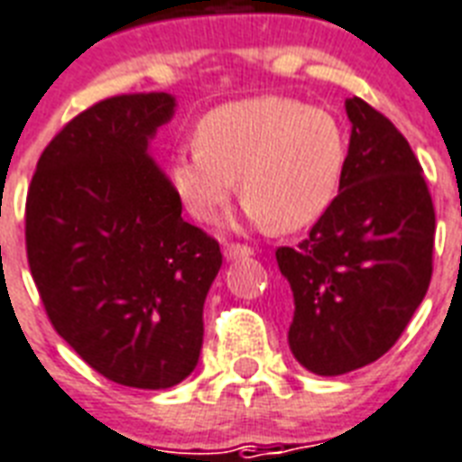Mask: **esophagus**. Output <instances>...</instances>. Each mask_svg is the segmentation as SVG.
Segmentation results:
<instances>
[{
	"instance_id": "34e87169",
	"label": "esophagus",
	"mask_w": 462,
	"mask_h": 462,
	"mask_svg": "<svg viewBox=\"0 0 462 462\" xmlns=\"http://www.w3.org/2000/svg\"><path fill=\"white\" fill-rule=\"evenodd\" d=\"M252 246H246V245H227L225 246V259H249L252 256Z\"/></svg>"
}]
</instances>
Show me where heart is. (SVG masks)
<instances>
[{
	"label": "heart",
	"mask_w": 462,
	"mask_h": 462,
	"mask_svg": "<svg viewBox=\"0 0 462 462\" xmlns=\"http://www.w3.org/2000/svg\"><path fill=\"white\" fill-rule=\"evenodd\" d=\"M347 158L343 126L295 97L259 96L201 119L196 146L174 155L172 184L196 220L210 223L239 191L254 225L302 230L326 213Z\"/></svg>",
	"instance_id": "b5f03b06"
}]
</instances>
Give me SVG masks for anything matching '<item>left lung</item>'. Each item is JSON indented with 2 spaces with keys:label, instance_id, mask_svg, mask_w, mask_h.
Listing matches in <instances>:
<instances>
[{
  "label": "left lung",
  "instance_id": "8db88e82",
  "mask_svg": "<svg viewBox=\"0 0 462 462\" xmlns=\"http://www.w3.org/2000/svg\"><path fill=\"white\" fill-rule=\"evenodd\" d=\"M337 196L300 245L275 252L292 292L288 343L319 376L376 362L401 337L431 281L434 203L422 165L391 119L362 97Z\"/></svg>",
  "mask_w": 462,
  "mask_h": 462
}]
</instances>
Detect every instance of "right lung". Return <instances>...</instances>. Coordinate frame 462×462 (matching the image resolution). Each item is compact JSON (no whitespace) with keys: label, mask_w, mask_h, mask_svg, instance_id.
Wrapping results in <instances>:
<instances>
[{"label":"right lung","mask_w":462,"mask_h":462,"mask_svg":"<svg viewBox=\"0 0 462 462\" xmlns=\"http://www.w3.org/2000/svg\"><path fill=\"white\" fill-rule=\"evenodd\" d=\"M174 107L170 93H129L83 110L47 143L25 199L28 266L54 330L105 379L148 391L194 372L223 266L148 151Z\"/></svg>","instance_id":"add662e5"}]
</instances>
